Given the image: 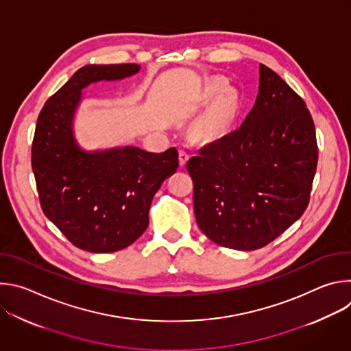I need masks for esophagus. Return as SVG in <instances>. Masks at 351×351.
I'll list each match as a JSON object with an SVG mask.
<instances>
[{"mask_svg": "<svg viewBox=\"0 0 351 351\" xmlns=\"http://www.w3.org/2000/svg\"><path fill=\"white\" fill-rule=\"evenodd\" d=\"M187 160H189V153L186 152L184 148H180L179 149V164H180V167H184Z\"/></svg>", "mask_w": 351, "mask_h": 351, "instance_id": "esophagus-1", "label": "esophagus"}]
</instances>
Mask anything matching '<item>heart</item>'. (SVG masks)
Masks as SVG:
<instances>
[{
    "label": "heart",
    "mask_w": 351,
    "mask_h": 351,
    "mask_svg": "<svg viewBox=\"0 0 351 351\" xmlns=\"http://www.w3.org/2000/svg\"><path fill=\"white\" fill-rule=\"evenodd\" d=\"M233 115V106L229 101L228 98H222L221 101H218L213 110L210 111L207 117V132H214L222 126H225Z\"/></svg>",
    "instance_id": "b5f03b06"
}]
</instances>
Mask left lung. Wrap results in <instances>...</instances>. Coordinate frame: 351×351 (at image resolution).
<instances>
[{"instance_id":"obj_1","label":"left lung","mask_w":351,"mask_h":351,"mask_svg":"<svg viewBox=\"0 0 351 351\" xmlns=\"http://www.w3.org/2000/svg\"><path fill=\"white\" fill-rule=\"evenodd\" d=\"M258 90L240 128L199 148L186 165L198 228L244 252L269 244L304 214L318 164L304 99L263 64Z\"/></svg>"}]
</instances>
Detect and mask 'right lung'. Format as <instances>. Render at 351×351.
<instances>
[{"instance_id":"right-lung-1","label":"right lung","mask_w":351,"mask_h":351,"mask_svg":"<svg viewBox=\"0 0 351 351\" xmlns=\"http://www.w3.org/2000/svg\"><path fill=\"white\" fill-rule=\"evenodd\" d=\"M137 64L80 68L38 114L32 168L45 217L77 248L114 253L136 241L162 182L179 167L178 149L161 154L137 147L86 153L72 133L82 88L137 73Z\"/></svg>"}]
</instances>
